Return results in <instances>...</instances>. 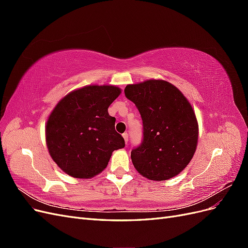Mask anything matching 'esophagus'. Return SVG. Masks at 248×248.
I'll return each instance as SVG.
<instances>
[{"instance_id":"obj_1","label":"esophagus","mask_w":248,"mask_h":248,"mask_svg":"<svg viewBox=\"0 0 248 248\" xmlns=\"http://www.w3.org/2000/svg\"><path fill=\"white\" fill-rule=\"evenodd\" d=\"M122 136H123V139H124V140H125V142L127 144V141H128V138H129L128 133L125 132V133H123V134H122Z\"/></svg>"}]
</instances>
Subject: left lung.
I'll return each instance as SVG.
<instances>
[{"instance_id": "left-lung-1", "label": "left lung", "mask_w": 248, "mask_h": 248, "mask_svg": "<svg viewBox=\"0 0 248 248\" xmlns=\"http://www.w3.org/2000/svg\"><path fill=\"white\" fill-rule=\"evenodd\" d=\"M124 93L142 121L141 142L131 150L134 168L155 181L178 175L198 144L199 127L190 103L175 86L160 79L128 85Z\"/></svg>"}]
</instances>
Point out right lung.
<instances>
[{"label":"right lung","mask_w":248,"mask_h":248,"mask_svg":"<svg viewBox=\"0 0 248 248\" xmlns=\"http://www.w3.org/2000/svg\"><path fill=\"white\" fill-rule=\"evenodd\" d=\"M121 90L114 86H87L60 101L46 123L51 158L67 175L88 179L107 168L114 150L125 141L115 130L116 118L108 108Z\"/></svg>","instance_id":"1"}]
</instances>
